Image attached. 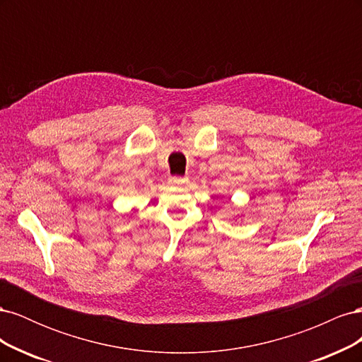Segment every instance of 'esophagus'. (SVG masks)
Wrapping results in <instances>:
<instances>
[{
    "mask_svg": "<svg viewBox=\"0 0 362 362\" xmlns=\"http://www.w3.org/2000/svg\"><path fill=\"white\" fill-rule=\"evenodd\" d=\"M185 181H187V178H185V177H170V182H172V184H175V185L184 184Z\"/></svg>",
    "mask_w": 362,
    "mask_h": 362,
    "instance_id": "esophagus-1",
    "label": "esophagus"
}]
</instances>
